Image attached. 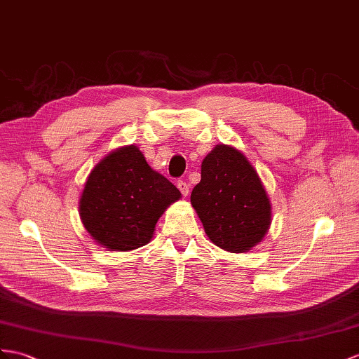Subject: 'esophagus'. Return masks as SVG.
I'll use <instances>...</instances> for the list:
<instances>
[{
    "mask_svg": "<svg viewBox=\"0 0 359 359\" xmlns=\"http://www.w3.org/2000/svg\"><path fill=\"white\" fill-rule=\"evenodd\" d=\"M177 186H178L180 191L182 194V196H187V195L190 194V186L187 184L186 181H178V182H177Z\"/></svg>",
    "mask_w": 359,
    "mask_h": 359,
    "instance_id": "1",
    "label": "esophagus"
}]
</instances>
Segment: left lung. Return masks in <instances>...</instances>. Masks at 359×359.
Segmentation results:
<instances>
[{
	"label": "left lung",
	"instance_id": "obj_1",
	"mask_svg": "<svg viewBox=\"0 0 359 359\" xmlns=\"http://www.w3.org/2000/svg\"><path fill=\"white\" fill-rule=\"evenodd\" d=\"M190 203L215 245L243 252L264 239L271 205L255 168L234 147L219 144L201 165Z\"/></svg>",
	"mask_w": 359,
	"mask_h": 359
}]
</instances>
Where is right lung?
<instances>
[{"instance_id": "right-lung-1", "label": "right lung", "mask_w": 359, "mask_h": 359, "mask_svg": "<svg viewBox=\"0 0 359 359\" xmlns=\"http://www.w3.org/2000/svg\"><path fill=\"white\" fill-rule=\"evenodd\" d=\"M180 190L151 169L135 146L120 147L95 165L81 198L83 226L108 250L129 251L152 239L160 216Z\"/></svg>"}]
</instances>
